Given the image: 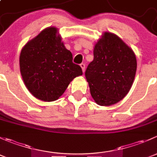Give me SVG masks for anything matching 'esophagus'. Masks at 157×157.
Wrapping results in <instances>:
<instances>
[{"label": "esophagus", "mask_w": 157, "mask_h": 157, "mask_svg": "<svg viewBox=\"0 0 157 157\" xmlns=\"http://www.w3.org/2000/svg\"><path fill=\"white\" fill-rule=\"evenodd\" d=\"M80 67H81V68H82V71H83V72L84 73L85 72V67H86V66H85V64H80Z\"/></svg>", "instance_id": "34e87169"}]
</instances>
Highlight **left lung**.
<instances>
[{"label":"left lung","instance_id":"8db88e82","mask_svg":"<svg viewBox=\"0 0 157 157\" xmlns=\"http://www.w3.org/2000/svg\"><path fill=\"white\" fill-rule=\"evenodd\" d=\"M94 59L85 75L95 102L109 106L128 94L137 71L135 54L121 38L105 32L93 49Z\"/></svg>","mask_w":157,"mask_h":157}]
</instances>
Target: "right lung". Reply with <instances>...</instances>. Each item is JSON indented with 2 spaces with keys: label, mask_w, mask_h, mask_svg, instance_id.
Listing matches in <instances>:
<instances>
[{
  "label": "right lung",
  "mask_w": 157,
  "mask_h": 157,
  "mask_svg": "<svg viewBox=\"0 0 157 157\" xmlns=\"http://www.w3.org/2000/svg\"><path fill=\"white\" fill-rule=\"evenodd\" d=\"M58 28H45L22 48L20 69L25 86L33 96L45 102L55 101L75 77L83 74L73 63Z\"/></svg>",
  "instance_id": "right-lung-1"
}]
</instances>
